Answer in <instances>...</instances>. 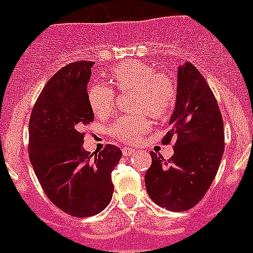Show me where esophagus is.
Instances as JSON below:
<instances>
[{
    "instance_id": "1",
    "label": "esophagus",
    "mask_w": 253,
    "mask_h": 253,
    "mask_svg": "<svg viewBox=\"0 0 253 253\" xmlns=\"http://www.w3.org/2000/svg\"><path fill=\"white\" fill-rule=\"evenodd\" d=\"M135 150H132V148H128V147H123L122 148V154L125 155V156H130L131 154H134Z\"/></svg>"
}]
</instances>
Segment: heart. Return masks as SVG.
Listing matches in <instances>:
<instances>
[{
  "instance_id": "obj_1",
  "label": "heart",
  "mask_w": 253,
  "mask_h": 253,
  "mask_svg": "<svg viewBox=\"0 0 253 253\" xmlns=\"http://www.w3.org/2000/svg\"><path fill=\"white\" fill-rule=\"evenodd\" d=\"M111 85L119 91L135 90L134 110L148 113L154 118H163L172 110L177 98L174 81L167 73H156V69L139 60H128L115 65L109 72ZM87 102L97 117H105L115 105V91L105 84H93L86 93ZM151 128L146 114L123 115L109 127L110 134L127 143H134Z\"/></svg>"
}]
</instances>
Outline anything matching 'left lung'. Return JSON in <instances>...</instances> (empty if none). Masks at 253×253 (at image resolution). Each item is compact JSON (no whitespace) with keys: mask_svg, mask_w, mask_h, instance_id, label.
Wrapping results in <instances>:
<instances>
[{"mask_svg":"<svg viewBox=\"0 0 253 253\" xmlns=\"http://www.w3.org/2000/svg\"><path fill=\"white\" fill-rule=\"evenodd\" d=\"M177 98L163 144L173 142L169 160L152 152L146 188L155 204L170 211L194 208L210 188L224 151L223 119L214 93L198 69L178 68Z\"/></svg>","mask_w":253,"mask_h":253,"instance_id":"left-lung-1","label":"left lung"}]
</instances>
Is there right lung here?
<instances>
[{
    "mask_svg": "<svg viewBox=\"0 0 253 253\" xmlns=\"http://www.w3.org/2000/svg\"><path fill=\"white\" fill-rule=\"evenodd\" d=\"M93 61L71 63L53 75L34 105L29 155L45 196L77 218L98 214L111 201V172L122 158L113 144L89 154L83 131L94 115L87 102Z\"/></svg>",
    "mask_w": 253,
    "mask_h": 253,
    "instance_id": "add662e5",
    "label": "right lung"
}]
</instances>
